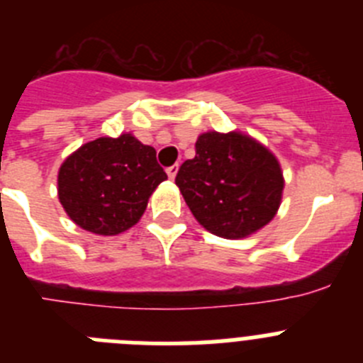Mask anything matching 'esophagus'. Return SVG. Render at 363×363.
Returning <instances> with one entry per match:
<instances>
[{
	"label": "esophagus",
	"instance_id": "1",
	"mask_svg": "<svg viewBox=\"0 0 363 363\" xmlns=\"http://www.w3.org/2000/svg\"><path fill=\"white\" fill-rule=\"evenodd\" d=\"M176 172H178V163H176V165L167 167V176H169V178H171V179H174Z\"/></svg>",
	"mask_w": 363,
	"mask_h": 363
}]
</instances>
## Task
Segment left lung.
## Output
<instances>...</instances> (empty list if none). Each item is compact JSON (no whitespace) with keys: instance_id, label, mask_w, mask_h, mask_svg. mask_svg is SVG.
<instances>
[{"instance_id":"obj_1","label":"left lung","mask_w":363,"mask_h":363,"mask_svg":"<svg viewBox=\"0 0 363 363\" xmlns=\"http://www.w3.org/2000/svg\"><path fill=\"white\" fill-rule=\"evenodd\" d=\"M176 185L200 225L227 240L247 238L274 218L284 176L278 160L242 133H205Z\"/></svg>"}]
</instances>
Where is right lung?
Listing matches in <instances>:
<instances>
[{
    "label": "right lung",
    "mask_w": 363,
    "mask_h": 363,
    "mask_svg": "<svg viewBox=\"0 0 363 363\" xmlns=\"http://www.w3.org/2000/svg\"><path fill=\"white\" fill-rule=\"evenodd\" d=\"M163 179L156 150L133 134L98 138L62 163L57 196L76 225L114 236L136 225Z\"/></svg>",
    "instance_id": "obj_1"
}]
</instances>
